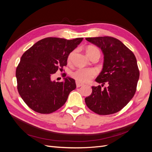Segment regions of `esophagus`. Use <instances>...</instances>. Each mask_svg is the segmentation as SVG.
<instances>
[{"mask_svg":"<svg viewBox=\"0 0 152 152\" xmlns=\"http://www.w3.org/2000/svg\"><path fill=\"white\" fill-rule=\"evenodd\" d=\"M83 85H84V84H82V83H80V82H79L76 81V86H77V87H81V86H83Z\"/></svg>","mask_w":152,"mask_h":152,"instance_id":"34e87169","label":"esophagus"}]
</instances>
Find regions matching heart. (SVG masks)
Instances as JSON below:
<instances>
[{"label":"heart","instance_id":"heart-1","mask_svg":"<svg viewBox=\"0 0 152 152\" xmlns=\"http://www.w3.org/2000/svg\"><path fill=\"white\" fill-rule=\"evenodd\" d=\"M86 51L90 59L95 56L96 54L100 55L99 50L94 45H87L86 48ZM75 52V50H72L68 55L67 62L68 63L72 61ZM96 74H97V72L94 68H78L77 70L71 73V76L76 81L80 82V83H84V82L90 81L96 75Z\"/></svg>","mask_w":152,"mask_h":152}]
</instances>
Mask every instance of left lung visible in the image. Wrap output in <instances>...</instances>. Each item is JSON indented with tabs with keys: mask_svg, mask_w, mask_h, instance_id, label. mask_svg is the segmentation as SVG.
Instances as JSON below:
<instances>
[{
	"mask_svg": "<svg viewBox=\"0 0 152 152\" xmlns=\"http://www.w3.org/2000/svg\"><path fill=\"white\" fill-rule=\"evenodd\" d=\"M86 39L101 48L103 68L96 81L107 87L92 86L91 94L85 98L91 110L98 115H110L121 110L134 96L140 71L136 58L121 41L112 37Z\"/></svg>",
	"mask_w": 152,
	"mask_h": 152,
	"instance_id": "8db88e82",
	"label": "left lung"
}]
</instances>
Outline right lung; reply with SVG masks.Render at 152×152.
Returning a JSON list of instances; mask_svg holds the SVG:
<instances>
[{
    "label": "right lung",
    "instance_id": "obj_1",
    "mask_svg": "<svg viewBox=\"0 0 152 152\" xmlns=\"http://www.w3.org/2000/svg\"><path fill=\"white\" fill-rule=\"evenodd\" d=\"M82 40L47 37L22 55L16 70L17 89L24 102L34 111L42 114L56 111L76 88L72 78H65L63 82L53 81L52 78L54 73L67 65L68 55Z\"/></svg>",
    "mask_w": 152,
    "mask_h": 152
}]
</instances>
